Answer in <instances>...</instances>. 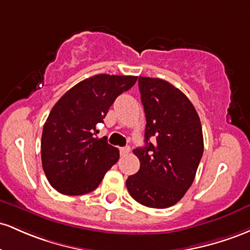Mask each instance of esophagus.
I'll use <instances>...</instances> for the list:
<instances>
[{"label":"esophagus","mask_w":250,"mask_h":250,"mask_svg":"<svg viewBox=\"0 0 250 250\" xmlns=\"http://www.w3.org/2000/svg\"><path fill=\"white\" fill-rule=\"evenodd\" d=\"M130 151H131L130 146L122 147V148H120V156H127L128 153H130Z\"/></svg>","instance_id":"esophagus-1"}]
</instances>
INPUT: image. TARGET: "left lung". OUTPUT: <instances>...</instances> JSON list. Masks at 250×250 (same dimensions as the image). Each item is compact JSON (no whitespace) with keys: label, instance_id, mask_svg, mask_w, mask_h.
Returning a JSON list of instances; mask_svg holds the SVG:
<instances>
[{"label":"left lung","instance_id":"left-lung-1","mask_svg":"<svg viewBox=\"0 0 250 250\" xmlns=\"http://www.w3.org/2000/svg\"><path fill=\"white\" fill-rule=\"evenodd\" d=\"M138 85L146 117L145 146L133 150L140 167L126 188L143 206L169 208L195 179L203 155L201 120L187 95L167 81L139 77Z\"/></svg>","mask_w":250,"mask_h":250}]
</instances>
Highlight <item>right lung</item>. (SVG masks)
Masks as SVG:
<instances>
[{"instance_id":"add662e5","label":"right lung","mask_w":250,"mask_h":250,"mask_svg":"<svg viewBox=\"0 0 250 250\" xmlns=\"http://www.w3.org/2000/svg\"><path fill=\"white\" fill-rule=\"evenodd\" d=\"M132 75L98 74L80 81L53 106L43 125L41 159L49 184L63 195H83L97 189L119 159V150L98 138L118 95L136 83Z\"/></svg>"}]
</instances>
